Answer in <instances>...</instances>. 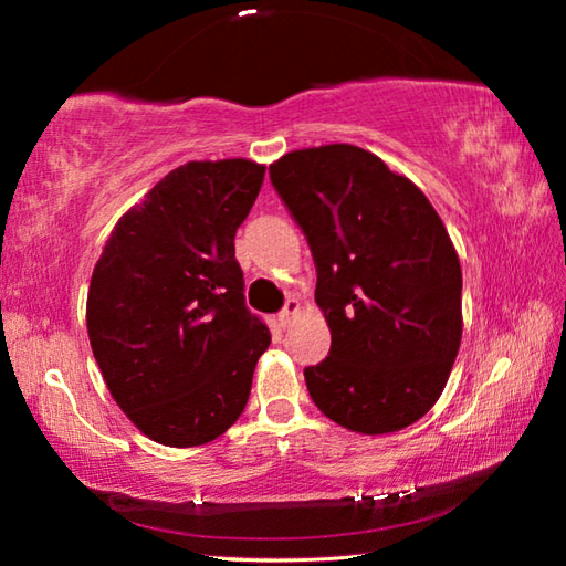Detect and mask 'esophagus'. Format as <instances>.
Returning a JSON list of instances; mask_svg holds the SVG:
<instances>
[{
	"label": "esophagus",
	"instance_id": "obj_1",
	"mask_svg": "<svg viewBox=\"0 0 566 566\" xmlns=\"http://www.w3.org/2000/svg\"><path fill=\"white\" fill-rule=\"evenodd\" d=\"M296 312H300V302H296V300H286L284 306L280 310V314H276V322H280V327H286V324L292 322V317H294Z\"/></svg>",
	"mask_w": 566,
	"mask_h": 566
}]
</instances>
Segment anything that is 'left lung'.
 <instances>
[{"label":"left lung","mask_w":566,"mask_h":566,"mask_svg":"<svg viewBox=\"0 0 566 566\" xmlns=\"http://www.w3.org/2000/svg\"><path fill=\"white\" fill-rule=\"evenodd\" d=\"M276 195L306 237L329 357L304 367L314 405L359 434L399 432L434 407L462 342V266L407 177L354 145L284 155Z\"/></svg>","instance_id":"left-lung-1"}]
</instances>
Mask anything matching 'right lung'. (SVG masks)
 Masks as SVG:
<instances>
[{
  "mask_svg": "<svg viewBox=\"0 0 566 566\" xmlns=\"http://www.w3.org/2000/svg\"><path fill=\"white\" fill-rule=\"evenodd\" d=\"M264 167L171 169L124 214L94 266L87 332L112 397L149 439L197 447L247 407L266 324L247 310L234 234Z\"/></svg>",
  "mask_w": 566,
  "mask_h": 566,
  "instance_id": "obj_1",
  "label": "right lung"
}]
</instances>
